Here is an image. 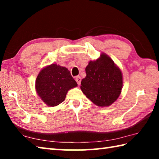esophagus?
<instances>
[{"label": "esophagus", "mask_w": 159, "mask_h": 159, "mask_svg": "<svg viewBox=\"0 0 159 159\" xmlns=\"http://www.w3.org/2000/svg\"><path fill=\"white\" fill-rule=\"evenodd\" d=\"M75 80H76V81L77 82L78 85H80V82H81V79H80V77L79 76H76V78H75Z\"/></svg>", "instance_id": "esophagus-1"}]
</instances>
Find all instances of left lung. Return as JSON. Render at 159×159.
<instances>
[{"label": "left lung", "instance_id": "left-lung-1", "mask_svg": "<svg viewBox=\"0 0 159 159\" xmlns=\"http://www.w3.org/2000/svg\"><path fill=\"white\" fill-rule=\"evenodd\" d=\"M85 73L80 89L90 100L99 107L109 106L116 100L121 93L123 76L110 57L102 53L98 60L88 63Z\"/></svg>", "mask_w": 159, "mask_h": 159}]
</instances>
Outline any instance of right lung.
<instances>
[{
  "label": "right lung",
  "instance_id": "1",
  "mask_svg": "<svg viewBox=\"0 0 159 159\" xmlns=\"http://www.w3.org/2000/svg\"><path fill=\"white\" fill-rule=\"evenodd\" d=\"M77 85L68 69L57 64L42 69L36 80L38 95L49 107H55L61 103L68 90Z\"/></svg>",
  "mask_w": 159,
  "mask_h": 159
}]
</instances>
